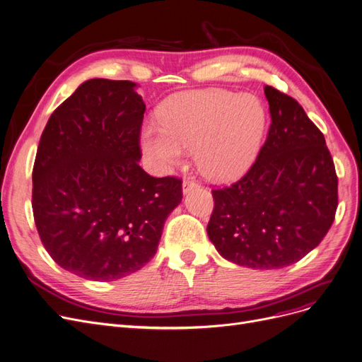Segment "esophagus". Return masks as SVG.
<instances>
[{
  "mask_svg": "<svg viewBox=\"0 0 362 362\" xmlns=\"http://www.w3.org/2000/svg\"><path fill=\"white\" fill-rule=\"evenodd\" d=\"M199 187V184L196 182V181H193V180H185L184 182H182V193L184 194H188L190 193L192 190H194V188H197Z\"/></svg>",
  "mask_w": 362,
  "mask_h": 362,
  "instance_id": "obj_1",
  "label": "esophagus"
}]
</instances>
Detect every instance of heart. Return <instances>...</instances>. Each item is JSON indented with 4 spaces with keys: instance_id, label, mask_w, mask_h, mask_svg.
Returning a JSON list of instances; mask_svg holds the SVG:
<instances>
[{
    "instance_id": "heart-1",
    "label": "heart",
    "mask_w": 362,
    "mask_h": 362,
    "mask_svg": "<svg viewBox=\"0 0 362 362\" xmlns=\"http://www.w3.org/2000/svg\"><path fill=\"white\" fill-rule=\"evenodd\" d=\"M267 116L250 94L223 90L185 93L170 100L162 124H148L140 135L141 151L158 172L178 165L194 148L202 174L227 181L253 163L262 146Z\"/></svg>"
}]
</instances>
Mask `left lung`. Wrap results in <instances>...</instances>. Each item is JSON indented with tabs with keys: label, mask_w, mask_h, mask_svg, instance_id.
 Listing matches in <instances>:
<instances>
[{
	"label": "left lung",
	"mask_w": 362,
	"mask_h": 362,
	"mask_svg": "<svg viewBox=\"0 0 362 362\" xmlns=\"http://www.w3.org/2000/svg\"><path fill=\"white\" fill-rule=\"evenodd\" d=\"M264 91L267 141L242 180L214 190L208 235L223 259L279 269L300 261L330 230L337 177L322 132L299 103L268 85Z\"/></svg>",
	"instance_id": "8db88e82"
}]
</instances>
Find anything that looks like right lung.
<instances>
[{"label": "right lung", "mask_w": 362, "mask_h": 362, "mask_svg": "<svg viewBox=\"0 0 362 362\" xmlns=\"http://www.w3.org/2000/svg\"><path fill=\"white\" fill-rule=\"evenodd\" d=\"M135 82L88 79L49 116L32 172V209L63 269L113 281L154 256L181 180L139 165L146 103Z\"/></svg>", "instance_id": "right-lung-1"}]
</instances>
